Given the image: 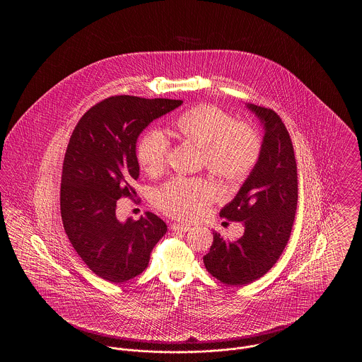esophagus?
<instances>
[{
    "instance_id": "esophagus-1",
    "label": "esophagus",
    "mask_w": 362,
    "mask_h": 362,
    "mask_svg": "<svg viewBox=\"0 0 362 362\" xmlns=\"http://www.w3.org/2000/svg\"><path fill=\"white\" fill-rule=\"evenodd\" d=\"M171 229L175 232H189L191 226L186 224H173L171 225Z\"/></svg>"
}]
</instances>
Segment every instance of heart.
<instances>
[{
	"label": "heart",
	"mask_w": 362,
	"mask_h": 362,
	"mask_svg": "<svg viewBox=\"0 0 362 362\" xmlns=\"http://www.w3.org/2000/svg\"><path fill=\"white\" fill-rule=\"evenodd\" d=\"M179 137L202 148L207 168L229 182L245 177L257 165L262 141L247 123L214 105H197L173 122ZM170 141L158 130H148L138 138L136 158L139 168L153 176L163 171ZM216 195L214 186L201 177H173L155 192V204L164 213L183 220L199 217Z\"/></svg>",
	"instance_id": "heart-1"
}]
</instances>
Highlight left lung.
Instances as JSON below:
<instances>
[{
  "label": "left lung",
  "instance_id": "obj_1",
  "mask_svg": "<svg viewBox=\"0 0 362 362\" xmlns=\"http://www.w3.org/2000/svg\"><path fill=\"white\" fill-rule=\"evenodd\" d=\"M263 124L257 165L220 216L241 221L244 235L226 241L213 232L204 257L207 272L226 285H245L264 276L284 252L297 209V165L292 139L273 110L247 104Z\"/></svg>",
  "mask_w": 362,
  "mask_h": 362
}]
</instances>
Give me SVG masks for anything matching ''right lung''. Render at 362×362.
Listing matches in <instances>:
<instances>
[{
  "label": "right lung",
  "mask_w": 362,
  "mask_h": 362,
  "mask_svg": "<svg viewBox=\"0 0 362 362\" xmlns=\"http://www.w3.org/2000/svg\"><path fill=\"white\" fill-rule=\"evenodd\" d=\"M182 103L112 96L89 108L71 133L61 179L62 223L78 257L108 282L139 276L167 232L153 213L119 221L115 210L119 198L136 195L138 136Z\"/></svg>",
  "instance_id": "1"
}]
</instances>
